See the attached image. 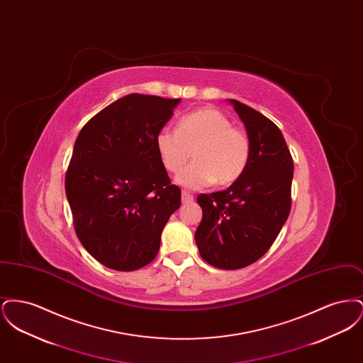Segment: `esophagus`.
Returning <instances> with one entry per match:
<instances>
[{"label": "esophagus", "instance_id": "esophagus-1", "mask_svg": "<svg viewBox=\"0 0 363 363\" xmlns=\"http://www.w3.org/2000/svg\"><path fill=\"white\" fill-rule=\"evenodd\" d=\"M193 201V196L190 194L189 191L184 190L182 191V203H191Z\"/></svg>", "mask_w": 363, "mask_h": 363}]
</instances>
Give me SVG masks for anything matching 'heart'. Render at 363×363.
I'll return each instance as SVG.
<instances>
[{"mask_svg":"<svg viewBox=\"0 0 363 363\" xmlns=\"http://www.w3.org/2000/svg\"><path fill=\"white\" fill-rule=\"evenodd\" d=\"M155 143L164 169L174 174L184 169L193 150L194 162L175 179L189 189L207 188L213 182L230 185L245 173L250 159L249 138L213 107L184 116L177 129L162 128Z\"/></svg>","mask_w":363,"mask_h":363,"instance_id":"b5f03b06","label":"heart"}]
</instances>
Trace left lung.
Returning <instances> with one entry per match:
<instances>
[{
  "mask_svg": "<svg viewBox=\"0 0 363 363\" xmlns=\"http://www.w3.org/2000/svg\"><path fill=\"white\" fill-rule=\"evenodd\" d=\"M246 128L250 159L227 189L200 194L203 219L194 240L201 257L220 269H240L261 259L291 209L294 163L280 129L255 108L228 99Z\"/></svg>",
  "mask_w": 363,
  "mask_h": 363,
  "instance_id": "8db88e82",
  "label": "left lung"
}]
</instances>
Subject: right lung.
I'll use <instances>...</instances> for the list:
<instances>
[{
	"instance_id": "1",
	"label": "right lung",
	"mask_w": 363,
	"mask_h": 363,
	"mask_svg": "<svg viewBox=\"0 0 363 363\" xmlns=\"http://www.w3.org/2000/svg\"><path fill=\"white\" fill-rule=\"evenodd\" d=\"M181 99L130 94L86 122L76 138L65 191L86 252L104 267L135 271L155 259L181 189L159 157L157 132Z\"/></svg>"
}]
</instances>
